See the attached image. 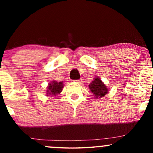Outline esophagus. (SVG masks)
I'll use <instances>...</instances> for the list:
<instances>
[{"mask_svg": "<svg viewBox=\"0 0 153 153\" xmlns=\"http://www.w3.org/2000/svg\"><path fill=\"white\" fill-rule=\"evenodd\" d=\"M75 82H78V83H81V82H82V79L81 80H75Z\"/></svg>", "mask_w": 153, "mask_h": 153, "instance_id": "esophagus-1", "label": "esophagus"}]
</instances>
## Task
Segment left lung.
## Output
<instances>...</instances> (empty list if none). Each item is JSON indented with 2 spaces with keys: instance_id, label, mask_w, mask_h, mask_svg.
<instances>
[{
  "instance_id": "1",
  "label": "left lung",
  "mask_w": 153,
  "mask_h": 153,
  "mask_svg": "<svg viewBox=\"0 0 153 153\" xmlns=\"http://www.w3.org/2000/svg\"><path fill=\"white\" fill-rule=\"evenodd\" d=\"M88 87L94 99H101L108 93V88L103 83L99 76L95 77L94 80L88 85Z\"/></svg>"
}]
</instances>
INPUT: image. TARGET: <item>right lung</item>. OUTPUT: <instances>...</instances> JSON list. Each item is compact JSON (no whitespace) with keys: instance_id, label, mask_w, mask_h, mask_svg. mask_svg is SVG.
<instances>
[{"instance_id":"1","label":"right lung","mask_w":153,"mask_h":153,"mask_svg":"<svg viewBox=\"0 0 153 153\" xmlns=\"http://www.w3.org/2000/svg\"><path fill=\"white\" fill-rule=\"evenodd\" d=\"M63 87V82L60 81L58 82L57 80H52L50 82H49L48 86H47V89L46 91V96H56L58 95L62 92Z\"/></svg>"}]
</instances>
